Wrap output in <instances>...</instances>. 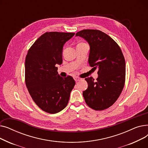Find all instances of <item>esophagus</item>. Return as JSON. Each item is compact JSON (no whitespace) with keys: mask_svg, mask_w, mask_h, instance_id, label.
I'll list each match as a JSON object with an SVG mask.
<instances>
[{"mask_svg":"<svg viewBox=\"0 0 148 148\" xmlns=\"http://www.w3.org/2000/svg\"><path fill=\"white\" fill-rule=\"evenodd\" d=\"M74 80L75 82H78L79 80H80V78H79V77H75L74 78Z\"/></svg>","mask_w":148,"mask_h":148,"instance_id":"1","label":"esophagus"}]
</instances>
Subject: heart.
<instances>
[{
	"label": "heart",
	"mask_w": 148,
	"mask_h": 148,
	"mask_svg": "<svg viewBox=\"0 0 148 148\" xmlns=\"http://www.w3.org/2000/svg\"><path fill=\"white\" fill-rule=\"evenodd\" d=\"M83 44H86L83 43V42H80V43H79L78 45H83Z\"/></svg>",
	"instance_id": "heart-1"
}]
</instances>
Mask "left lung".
Here are the masks:
<instances>
[{
	"label": "left lung",
	"mask_w": 148,
	"mask_h": 148,
	"mask_svg": "<svg viewBox=\"0 0 148 148\" xmlns=\"http://www.w3.org/2000/svg\"><path fill=\"white\" fill-rule=\"evenodd\" d=\"M90 46L88 62L98 69L97 81L85 79L88 87L83 92L87 105L95 110H103L118 99L125 81V60L121 48L113 39L96 29H84L76 33Z\"/></svg>",
	"instance_id": "8db88e82"
}]
</instances>
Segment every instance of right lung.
I'll list each match as a JSON object with an SVG mask.
<instances>
[{
  "label": "right lung",
  "instance_id": "obj_1",
  "mask_svg": "<svg viewBox=\"0 0 148 148\" xmlns=\"http://www.w3.org/2000/svg\"><path fill=\"white\" fill-rule=\"evenodd\" d=\"M74 33L45 32L28 50L25 60V83L35 104L43 111L54 114L68 103L75 82L73 77H62L56 64H62L65 43Z\"/></svg>",
  "mask_w": 148,
  "mask_h": 148
}]
</instances>
